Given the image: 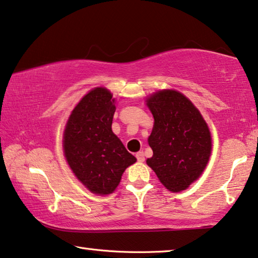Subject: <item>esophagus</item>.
I'll return each mask as SVG.
<instances>
[{"label": "esophagus", "instance_id": "34e87169", "mask_svg": "<svg viewBox=\"0 0 258 258\" xmlns=\"http://www.w3.org/2000/svg\"><path fill=\"white\" fill-rule=\"evenodd\" d=\"M137 160L139 161V162H144L145 161V154H144V152H139V153H137Z\"/></svg>", "mask_w": 258, "mask_h": 258}]
</instances>
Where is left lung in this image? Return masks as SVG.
I'll use <instances>...</instances> for the list:
<instances>
[{
  "label": "left lung",
  "mask_w": 258,
  "mask_h": 258,
  "mask_svg": "<svg viewBox=\"0 0 258 258\" xmlns=\"http://www.w3.org/2000/svg\"><path fill=\"white\" fill-rule=\"evenodd\" d=\"M154 117L148 138L153 156L147 159L169 191L185 190L209 162L212 141L197 107L175 90H162L147 99Z\"/></svg>",
  "instance_id": "1"
}]
</instances>
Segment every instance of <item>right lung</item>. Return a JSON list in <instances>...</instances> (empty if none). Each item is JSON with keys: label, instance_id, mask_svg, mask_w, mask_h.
<instances>
[{"label": "right lung", "instance_id": "right-lung-1", "mask_svg": "<svg viewBox=\"0 0 258 258\" xmlns=\"http://www.w3.org/2000/svg\"><path fill=\"white\" fill-rule=\"evenodd\" d=\"M116 105L111 92L96 88L81 99L69 117L63 149L69 167L91 192L112 194L122 172L137 159L112 132Z\"/></svg>", "mask_w": 258, "mask_h": 258}]
</instances>
